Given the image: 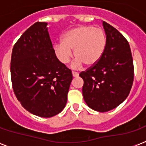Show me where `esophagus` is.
<instances>
[{
	"instance_id": "obj_1",
	"label": "esophagus",
	"mask_w": 146,
	"mask_h": 146,
	"mask_svg": "<svg viewBox=\"0 0 146 146\" xmlns=\"http://www.w3.org/2000/svg\"><path fill=\"white\" fill-rule=\"evenodd\" d=\"M72 74H73V77H77L78 76H79V73H76V72H74V71L72 72Z\"/></svg>"
}]
</instances>
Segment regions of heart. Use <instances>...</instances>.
Here are the masks:
<instances>
[{
	"instance_id": "obj_1",
	"label": "heart",
	"mask_w": 146,
	"mask_h": 146,
	"mask_svg": "<svg viewBox=\"0 0 146 146\" xmlns=\"http://www.w3.org/2000/svg\"><path fill=\"white\" fill-rule=\"evenodd\" d=\"M106 45L107 36L103 29L93 26H80L64 33L61 42L55 44L53 50L61 64H68L72 57L71 50H73L76 66L82 64L92 66L101 59Z\"/></svg>"
}]
</instances>
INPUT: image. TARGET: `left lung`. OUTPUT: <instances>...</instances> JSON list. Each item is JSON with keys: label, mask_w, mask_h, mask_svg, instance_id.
<instances>
[{"label": "left lung", "mask_w": 146, "mask_h": 146, "mask_svg": "<svg viewBox=\"0 0 146 146\" xmlns=\"http://www.w3.org/2000/svg\"><path fill=\"white\" fill-rule=\"evenodd\" d=\"M107 45L101 59L80 73L84 81L82 95L90 108L106 112L120 105L133 83V57L127 40L114 27L103 21Z\"/></svg>", "instance_id": "8db88e82"}]
</instances>
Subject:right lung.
I'll return each instance as SVG.
<instances>
[{"label":"right lung","mask_w":146,"mask_h":146,"mask_svg":"<svg viewBox=\"0 0 146 146\" xmlns=\"http://www.w3.org/2000/svg\"><path fill=\"white\" fill-rule=\"evenodd\" d=\"M47 25L37 22L25 31L10 61L15 96L26 111L42 117L61 112L73 80L70 70L55 56Z\"/></svg>","instance_id":"right-lung-1"}]
</instances>
